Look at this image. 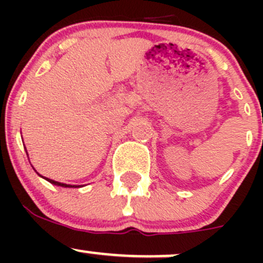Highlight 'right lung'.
I'll use <instances>...</instances> for the list:
<instances>
[{
	"label": "right lung",
	"instance_id": "obj_1",
	"mask_svg": "<svg viewBox=\"0 0 263 263\" xmlns=\"http://www.w3.org/2000/svg\"><path fill=\"white\" fill-rule=\"evenodd\" d=\"M47 181L53 183V184L55 185H61V187H76V185H71V184H65V183H60V182H55V181H52V179H48L47 178Z\"/></svg>",
	"mask_w": 263,
	"mask_h": 263
}]
</instances>
